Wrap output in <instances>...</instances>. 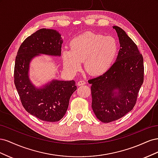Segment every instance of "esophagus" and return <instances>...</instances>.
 <instances>
[{
    "label": "esophagus",
    "mask_w": 158,
    "mask_h": 158,
    "mask_svg": "<svg viewBox=\"0 0 158 158\" xmlns=\"http://www.w3.org/2000/svg\"><path fill=\"white\" fill-rule=\"evenodd\" d=\"M77 84H78V85H79V86H80V85H82L85 84V82L84 80H80L78 82Z\"/></svg>",
    "instance_id": "esophagus-1"
}]
</instances>
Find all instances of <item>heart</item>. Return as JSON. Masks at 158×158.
Instances as JSON below:
<instances>
[{"label":"heart","instance_id":"b5f03b06","mask_svg":"<svg viewBox=\"0 0 158 158\" xmlns=\"http://www.w3.org/2000/svg\"><path fill=\"white\" fill-rule=\"evenodd\" d=\"M70 49H64L62 53L66 70L75 73L85 61L89 73L101 75L111 66L117 55L118 45L112 37L87 32L74 38L70 42Z\"/></svg>","mask_w":158,"mask_h":158}]
</instances>
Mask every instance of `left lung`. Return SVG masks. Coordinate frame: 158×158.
Segmentation results:
<instances>
[{"label":"left lung","mask_w":158,"mask_h":158,"mask_svg":"<svg viewBox=\"0 0 158 158\" xmlns=\"http://www.w3.org/2000/svg\"><path fill=\"white\" fill-rule=\"evenodd\" d=\"M113 27L120 43L115 63L106 73L88 80L93 111L100 121L106 123L131 111L144 82V60L136 45L121 27Z\"/></svg>","instance_id":"8db88e82"}]
</instances>
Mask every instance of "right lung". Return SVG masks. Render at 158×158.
I'll return each mask as SVG.
<instances>
[{"instance_id": "add662e5", "label": "right lung", "mask_w": 158, "mask_h": 158, "mask_svg": "<svg viewBox=\"0 0 158 158\" xmlns=\"http://www.w3.org/2000/svg\"><path fill=\"white\" fill-rule=\"evenodd\" d=\"M63 40L55 30L43 28L23 41L16 56L14 84L23 107L32 115L47 122L64 117L69 100L76 90L75 81L52 80L43 88L35 87L29 78L30 63L40 54L60 56Z\"/></svg>"}]
</instances>
